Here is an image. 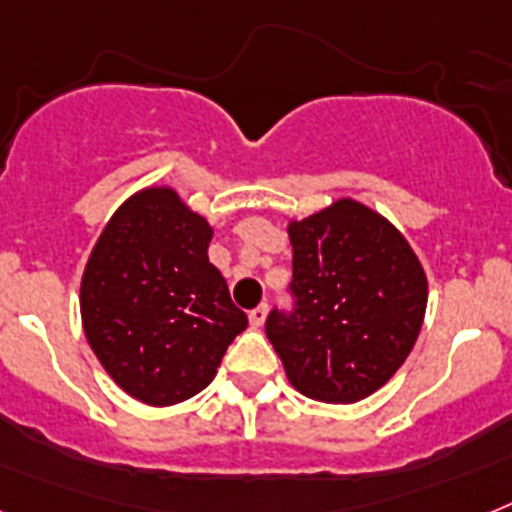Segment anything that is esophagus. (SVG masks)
Listing matches in <instances>:
<instances>
[{"label": "esophagus", "mask_w": 512, "mask_h": 512, "mask_svg": "<svg viewBox=\"0 0 512 512\" xmlns=\"http://www.w3.org/2000/svg\"><path fill=\"white\" fill-rule=\"evenodd\" d=\"M265 317H268V307H265V304H260V307H255L252 312H249V322H252L255 328H260V325H263Z\"/></svg>", "instance_id": "esophagus-1"}]
</instances>
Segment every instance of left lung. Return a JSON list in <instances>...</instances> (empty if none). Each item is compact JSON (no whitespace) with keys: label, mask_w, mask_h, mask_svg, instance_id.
<instances>
[{"label":"left lung","mask_w":512,"mask_h":512,"mask_svg":"<svg viewBox=\"0 0 512 512\" xmlns=\"http://www.w3.org/2000/svg\"><path fill=\"white\" fill-rule=\"evenodd\" d=\"M294 309H273L265 333L307 398L356 403L380 390L414 349L427 276L406 236L341 197L289 223Z\"/></svg>","instance_id":"8db88e82"}]
</instances>
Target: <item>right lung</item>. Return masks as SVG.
<instances>
[{
  "label": "right lung",
  "instance_id": "add662e5",
  "mask_svg": "<svg viewBox=\"0 0 512 512\" xmlns=\"http://www.w3.org/2000/svg\"><path fill=\"white\" fill-rule=\"evenodd\" d=\"M210 239V223L171 187H145L119 205L85 265V338L111 380L148 406L208 388L247 328L208 260Z\"/></svg>",
  "mask_w": 512,
  "mask_h": 512
}]
</instances>
